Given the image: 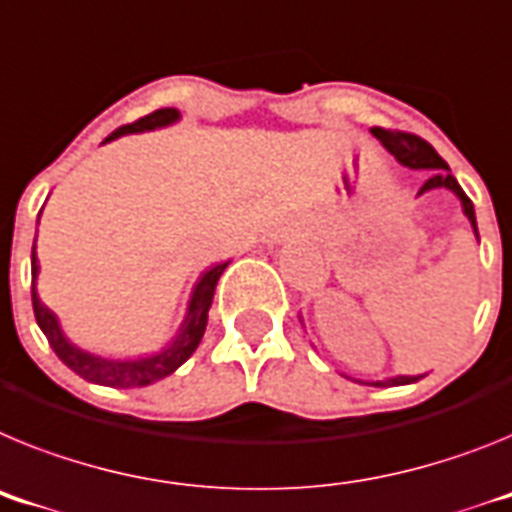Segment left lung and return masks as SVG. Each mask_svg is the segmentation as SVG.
<instances>
[{
  "label": "left lung",
  "mask_w": 512,
  "mask_h": 512,
  "mask_svg": "<svg viewBox=\"0 0 512 512\" xmlns=\"http://www.w3.org/2000/svg\"><path fill=\"white\" fill-rule=\"evenodd\" d=\"M373 134L383 142L388 152H391L401 165L414 170H430V178L425 181V186L419 189V194H425L430 189H451L453 194L461 199V207H464V214L469 217L471 227H474V235L479 238V230H476V214H474V204H471L469 196L464 194V189L458 186V181L453 178L451 168L445 163L443 157L435 152L430 142H425L417 134H409V131H399V129H373ZM419 378H425V375H396V378H386V381H357L362 386H409V383H417Z\"/></svg>",
  "instance_id": "1"
}]
</instances>
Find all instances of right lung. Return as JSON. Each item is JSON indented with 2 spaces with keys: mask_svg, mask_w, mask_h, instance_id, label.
<instances>
[{
  "mask_svg": "<svg viewBox=\"0 0 512 512\" xmlns=\"http://www.w3.org/2000/svg\"><path fill=\"white\" fill-rule=\"evenodd\" d=\"M181 119V113L176 108H160V111L144 116V119L134 121V124H126L121 129H116L111 137H106L103 142H111L116 137H124V134H134V131H150L160 129V126H168L173 121ZM225 264L212 266L209 272L202 274V279L196 282L194 292H191L189 300V313H186V321H183L181 331L168 347L160 352V355L144 357V360H103L98 355H90L85 349H77L67 336L61 334V326L56 321V316L46 305L41 303L36 292V277H38V259H36V246H33V256H30V269H33V313H36V321L41 326V331L46 334L48 344L56 352L64 365L69 370L85 378L90 383H98V386H111V388H142L150 386L155 381H163L170 373H176L183 362L194 355V349L202 342L204 329H207V318L209 308H212L214 298V287H217V279L225 272Z\"/></svg>",
  "mask_w": 512,
  "mask_h": 512,
  "instance_id": "add662e5",
  "label": "right lung"
}]
</instances>
